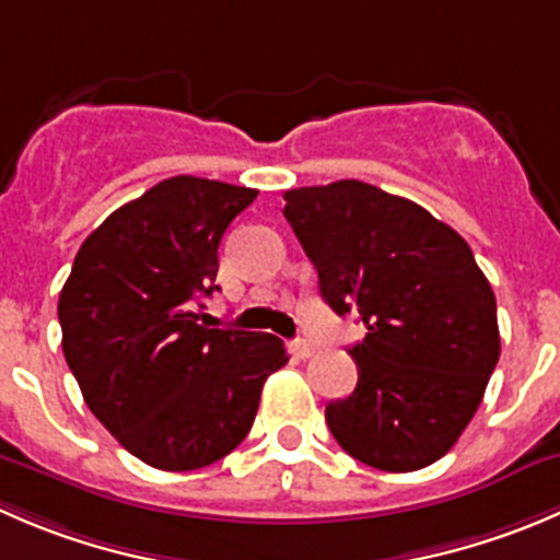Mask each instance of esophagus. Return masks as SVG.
Returning <instances> with one entry per match:
<instances>
[{
  "label": "esophagus",
  "mask_w": 560,
  "mask_h": 560,
  "mask_svg": "<svg viewBox=\"0 0 560 560\" xmlns=\"http://www.w3.org/2000/svg\"><path fill=\"white\" fill-rule=\"evenodd\" d=\"M312 350H314L312 341H306V339L290 341V352H292V355H295V358H301V361H303V358L312 355Z\"/></svg>",
  "instance_id": "34e87169"
}]
</instances>
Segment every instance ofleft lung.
<instances>
[{"mask_svg": "<svg viewBox=\"0 0 560 560\" xmlns=\"http://www.w3.org/2000/svg\"><path fill=\"white\" fill-rule=\"evenodd\" d=\"M284 202L323 301L366 328L347 350L355 390L325 407L336 443L388 474L438 463L501 355L495 292L474 252L421 205L361 180L292 188Z\"/></svg>", "mask_w": 560, "mask_h": 560, "instance_id": "8db88e82", "label": "left lung"}]
</instances>
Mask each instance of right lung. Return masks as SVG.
Masks as SVG:
<instances>
[{
    "mask_svg": "<svg viewBox=\"0 0 560 560\" xmlns=\"http://www.w3.org/2000/svg\"><path fill=\"white\" fill-rule=\"evenodd\" d=\"M254 199L170 177L81 243L59 292L62 352L86 407L159 470L205 468L241 446L265 380L290 361L279 336L202 323L221 237Z\"/></svg>",
    "mask_w": 560,
    "mask_h": 560,
    "instance_id": "obj_1",
    "label": "right lung"
}]
</instances>
